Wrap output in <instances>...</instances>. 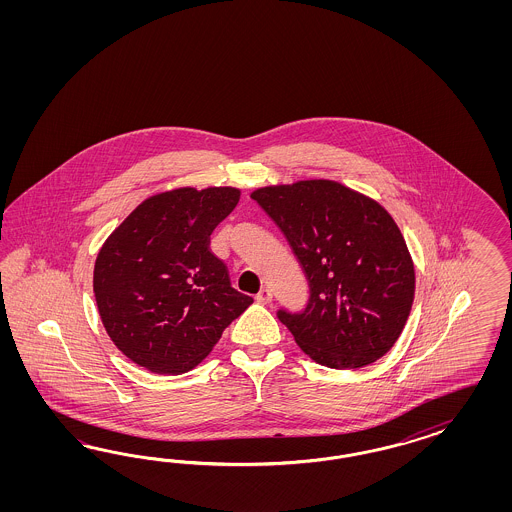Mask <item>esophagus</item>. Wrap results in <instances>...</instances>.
Returning a JSON list of instances; mask_svg holds the SVG:
<instances>
[{
    "label": "esophagus",
    "mask_w": 512,
    "mask_h": 512,
    "mask_svg": "<svg viewBox=\"0 0 512 512\" xmlns=\"http://www.w3.org/2000/svg\"><path fill=\"white\" fill-rule=\"evenodd\" d=\"M272 298H274V295H272L270 289H261V291L257 293V296H255V300H257L259 304H270Z\"/></svg>",
    "instance_id": "1"
}]
</instances>
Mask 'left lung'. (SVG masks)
<instances>
[{"label":"left lung","instance_id":"obj_1","mask_svg":"<svg viewBox=\"0 0 512 512\" xmlns=\"http://www.w3.org/2000/svg\"><path fill=\"white\" fill-rule=\"evenodd\" d=\"M263 206L302 264L311 296L302 313L279 311L317 364L355 370L387 355L415 298V264L379 202L334 180L257 187Z\"/></svg>","mask_w":512,"mask_h":512}]
</instances>
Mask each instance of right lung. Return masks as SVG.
<instances>
[{"mask_svg":"<svg viewBox=\"0 0 512 512\" xmlns=\"http://www.w3.org/2000/svg\"><path fill=\"white\" fill-rule=\"evenodd\" d=\"M238 187H176L140 202L109 234L93 266V295L112 343L148 372L201 364L253 298L231 287L208 249Z\"/></svg>","mask_w":512,"mask_h":512,"instance_id":"add662e5","label":"right lung"}]
</instances>
